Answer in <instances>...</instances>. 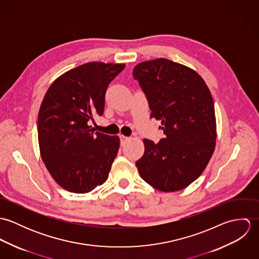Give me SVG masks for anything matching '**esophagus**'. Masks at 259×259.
Listing matches in <instances>:
<instances>
[{
  "label": "esophagus",
  "mask_w": 259,
  "mask_h": 259,
  "mask_svg": "<svg viewBox=\"0 0 259 259\" xmlns=\"http://www.w3.org/2000/svg\"><path fill=\"white\" fill-rule=\"evenodd\" d=\"M119 139H120V145L123 146V144L128 140L127 137H124V136H119Z\"/></svg>",
  "instance_id": "34e87169"
}]
</instances>
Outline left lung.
<instances>
[{
	"label": "left lung",
	"mask_w": 259,
	"mask_h": 259,
	"mask_svg": "<svg viewBox=\"0 0 259 259\" xmlns=\"http://www.w3.org/2000/svg\"><path fill=\"white\" fill-rule=\"evenodd\" d=\"M133 74L165 135L157 144L144 140L145 153L136 162L140 176L158 190H181L202 174L215 148L211 94L196 72L167 59L143 62Z\"/></svg>",
	"instance_id": "8db88e82"
}]
</instances>
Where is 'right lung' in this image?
I'll list each match as a JSON object with an SVG mask.
<instances>
[{
    "instance_id": "1",
    "label": "right lung",
    "mask_w": 259,
    "mask_h": 259,
    "mask_svg": "<svg viewBox=\"0 0 259 259\" xmlns=\"http://www.w3.org/2000/svg\"><path fill=\"white\" fill-rule=\"evenodd\" d=\"M124 67L83 64L58 77L45 95L37 116L40 156L68 191L87 193L108 180L119 139L95 132L90 123L103 115L107 89Z\"/></svg>"
}]
</instances>
